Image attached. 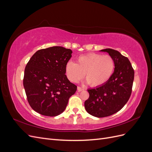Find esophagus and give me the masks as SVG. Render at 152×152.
Segmentation results:
<instances>
[{"label":"esophagus","mask_w":152,"mask_h":152,"mask_svg":"<svg viewBox=\"0 0 152 152\" xmlns=\"http://www.w3.org/2000/svg\"><path fill=\"white\" fill-rule=\"evenodd\" d=\"M83 90H84V89L82 88L81 87H80V86H78L77 87V91H78V92H80V91H83Z\"/></svg>","instance_id":"esophagus-1"}]
</instances>
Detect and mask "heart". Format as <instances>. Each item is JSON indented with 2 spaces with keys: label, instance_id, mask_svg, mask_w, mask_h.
I'll return each instance as SVG.
<instances>
[{
  "label": "heart",
  "instance_id": "1",
  "mask_svg": "<svg viewBox=\"0 0 152 152\" xmlns=\"http://www.w3.org/2000/svg\"><path fill=\"white\" fill-rule=\"evenodd\" d=\"M115 63L110 55L90 53L79 56L77 63L70 61L66 64L65 71L68 79L78 82L85 77L92 87H99L110 80L114 72Z\"/></svg>",
  "mask_w": 152,
  "mask_h": 152
}]
</instances>
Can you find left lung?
Listing matches in <instances>:
<instances>
[{
	"instance_id": "left-lung-1",
	"label": "left lung",
	"mask_w": 152,
	"mask_h": 152,
	"mask_svg": "<svg viewBox=\"0 0 152 152\" xmlns=\"http://www.w3.org/2000/svg\"><path fill=\"white\" fill-rule=\"evenodd\" d=\"M101 51L107 52L113 57L115 67L107 83L87 90L89 97L84 103L86 110L99 118L112 115L124 107L131 96L134 77V69L127 57L112 49Z\"/></svg>"
}]
</instances>
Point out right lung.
<instances>
[{"mask_svg": "<svg viewBox=\"0 0 152 152\" xmlns=\"http://www.w3.org/2000/svg\"><path fill=\"white\" fill-rule=\"evenodd\" d=\"M72 53L71 49L61 46L40 49L26 64L23 86L27 100L42 115L55 117L63 113L77 91V86L65 75Z\"/></svg>", "mask_w": 152, "mask_h": 152, "instance_id": "add662e5", "label": "right lung"}]
</instances>
